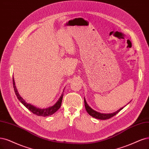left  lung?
<instances>
[{
	"instance_id": "1",
	"label": "left lung",
	"mask_w": 149,
	"mask_h": 149,
	"mask_svg": "<svg viewBox=\"0 0 149 149\" xmlns=\"http://www.w3.org/2000/svg\"><path fill=\"white\" fill-rule=\"evenodd\" d=\"M84 105H85V109H86L87 112H88L91 116H92V117H94V118H97V119H99V120H108V119H109V118H110L114 116L120 110H121L123 109V108H121V109H120V110L116 111V112L113 113L105 114V113H101L97 112V111H96L94 110H92L91 108L88 104H87L86 101L85 99H84Z\"/></svg>"
}]
</instances>
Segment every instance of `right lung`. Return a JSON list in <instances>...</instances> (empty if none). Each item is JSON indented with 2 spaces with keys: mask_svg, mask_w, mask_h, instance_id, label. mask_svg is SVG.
<instances>
[{
  "mask_svg": "<svg viewBox=\"0 0 149 149\" xmlns=\"http://www.w3.org/2000/svg\"><path fill=\"white\" fill-rule=\"evenodd\" d=\"M13 88H14V91L15 92V94H16L18 99L22 102V103L27 108V109L31 111L33 113L36 115L38 116H50L52 115V114H54V113H55L61 107V102H62V99H63V94H61V97H60V99H58V100L57 101V103H56L54 105L47 108V109H39V108L36 107L32 105L27 104L23 99L22 97H20V95H19L18 92L17 90L16 86L15 85V82H14V79H13Z\"/></svg>",
  "mask_w": 149,
  "mask_h": 149,
  "instance_id": "1",
  "label": "right lung"
}]
</instances>
